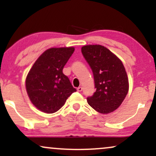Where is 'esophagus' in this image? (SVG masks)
<instances>
[{"label": "esophagus", "instance_id": "obj_1", "mask_svg": "<svg viewBox=\"0 0 156 156\" xmlns=\"http://www.w3.org/2000/svg\"><path fill=\"white\" fill-rule=\"evenodd\" d=\"M82 89H83V88H82L81 87H78V88H77V90H78V92H81L82 91Z\"/></svg>", "mask_w": 156, "mask_h": 156}]
</instances>
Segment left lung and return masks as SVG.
I'll return each instance as SVG.
<instances>
[{"label": "left lung", "instance_id": "1", "mask_svg": "<svg viewBox=\"0 0 156 156\" xmlns=\"http://www.w3.org/2000/svg\"><path fill=\"white\" fill-rule=\"evenodd\" d=\"M81 52L92 69L96 88L94 94L87 98V103L101 114L114 112L122 104L129 89L122 62L100 44L85 45Z\"/></svg>", "mask_w": 156, "mask_h": 156}]
</instances>
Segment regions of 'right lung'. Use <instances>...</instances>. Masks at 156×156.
<instances>
[{
    "label": "right lung",
    "mask_w": 156,
    "mask_h": 156,
    "mask_svg": "<svg viewBox=\"0 0 156 156\" xmlns=\"http://www.w3.org/2000/svg\"><path fill=\"white\" fill-rule=\"evenodd\" d=\"M75 48H53L39 57L26 80L28 95L41 112L52 114L64 105L72 93L76 92L63 68Z\"/></svg>",
    "instance_id": "1"
}]
</instances>
